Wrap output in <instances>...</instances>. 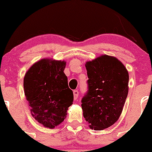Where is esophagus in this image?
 Returning <instances> with one entry per match:
<instances>
[{"instance_id": "obj_1", "label": "esophagus", "mask_w": 152, "mask_h": 152, "mask_svg": "<svg viewBox=\"0 0 152 152\" xmlns=\"http://www.w3.org/2000/svg\"><path fill=\"white\" fill-rule=\"evenodd\" d=\"M73 93H74V100H76V99H78V91L77 90H74V91H73Z\"/></svg>"}]
</instances>
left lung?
Instances as JSON below:
<instances>
[{
  "instance_id": "8db88e82",
  "label": "left lung",
  "mask_w": 152,
  "mask_h": 152,
  "mask_svg": "<svg viewBox=\"0 0 152 152\" xmlns=\"http://www.w3.org/2000/svg\"><path fill=\"white\" fill-rule=\"evenodd\" d=\"M88 93L81 100L83 117L94 130L112 126L121 116L129 91V73L116 57L102 55L85 64Z\"/></svg>"
}]
</instances>
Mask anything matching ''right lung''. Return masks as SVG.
I'll return each mask as SVG.
<instances>
[{
	"instance_id": "obj_1",
	"label": "right lung",
	"mask_w": 152,
	"mask_h": 152,
	"mask_svg": "<svg viewBox=\"0 0 152 152\" xmlns=\"http://www.w3.org/2000/svg\"><path fill=\"white\" fill-rule=\"evenodd\" d=\"M64 61L43 58L26 73L23 88L31 114L44 127L53 129L64 121L74 94L68 86Z\"/></svg>"
}]
</instances>
